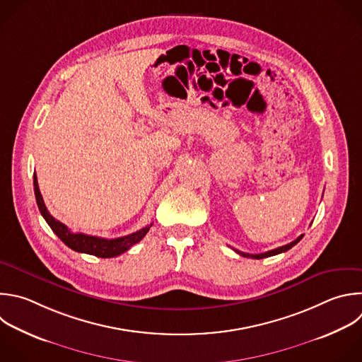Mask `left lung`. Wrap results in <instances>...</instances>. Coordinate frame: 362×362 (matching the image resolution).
<instances>
[{
    "label": "left lung",
    "instance_id": "1",
    "mask_svg": "<svg viewBox=\"0 0 362 362\" xmlns=\"http://www.w3.org/2000/svg\"><path fill=\"white\" fill-rule=\"evenodd\" d=\"M303 235L304 234H301L300 237H297L294 242H291V243H288V245H286V246H281V247H277V249H274V250H270V252H266V253H262V255H249V253H243V252H238V250H235V249H233L237 255H240V256H243V257H252V259H257V260H260V259H266V257H272V256H276V255H280V253H284V252H287V250H290L293 246H296L300 240L303 238Z\"/></svg>",
    "mask_w": 362,
    "mask_h": 362
}]
</instances>
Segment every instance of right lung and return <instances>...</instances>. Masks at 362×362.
I'll return each mask as SVG.
<instances>
[{"label": "right lung", "mask_w": 362, "mask_h": 362, "mask_svg": "<svg viewBox=\"0 0 362 362\" xmlns=\"http://www.w3.org/2000/svg\"><path fill=\"white\" fill-rule=\"evenodd\" d=\"M34 192H35V199H37L38 209H40L42 217L45 218V221L48 223V226L52 228V231L62 240V242L69 249H72L78 253L92 255V256L102 257V259L116 257L119 255L128 252L134 245L139 243L141 240L146 235L149 228L152 227V223H151L146 227H144V228H141V230H138L132 234H128V235H124V237H117V238H110V240L103 238V237L83 234V233H72L64 223L58 221L55 217H52L49 214L48 209L45 207L44 199L41 196L35 173H34Z\"/></svg>", "instance_id": "1"}]
</instances>
